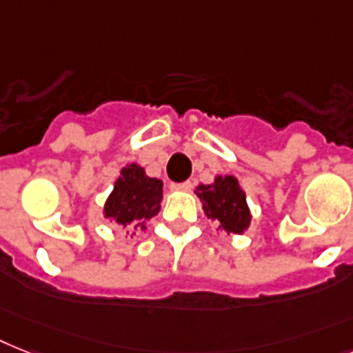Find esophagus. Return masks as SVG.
Masks as SVG:
<instances>
[{
	"label": "esophagus",
	"instance_id": "34e87169",
	"mask_svg": "<svg viewBox=\"0 0 353 353\" xmlns=\"http://www.w3.org/2000/svg\"><path fill=\"white\" fill-rule=\"evenodd\" d=\"M170 188H172V190H176V192H190L192 190V183L190 181L176 183V185H172Z\"/></svg>",
	"mask_w": 353,
	"mask_h": 353
}]
</instances>
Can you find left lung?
Returning <instances> with one entry per match:
<instances>
[{
    "label": "left lung",
    "mask_w": 353,
    "mask_h": 353,
    "mask_svg": "<svg viewBox=\"0 0 353 353\" xmlns=\"http://www.w3.org/2000/svg\"><path fill=\"white\" fill-rule=\"evenodd\" d=\"M196 196L201 199L206 219L219 223L226 234H243L252 221L250 206L237 177L226 174L216 176L210 185L196 186Z\"/></svg>",
    "instance_id": "8db88e82"
}]
</instances>
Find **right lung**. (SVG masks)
<instances>
[{
    "label": "right lung",
    "instance_id": "right-lung-1",
    "mask_svg": "<svg viewBox=\"0 0 353 353\" xmlns=\"http://www.w3.org/2000/svg\"><path fill=\"white\" fill-rule=\"evenodd\" d=\"M161 179L147 176L137 163H127L105 201L103 216L119 226H130V230H145L148 219L161 210Z\"/></svg>",
    "mask_w": 353,
    "mask_h": 353
}]
</instances>
